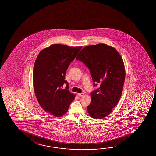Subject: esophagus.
Masks as SVG:
<instances>
[{
	"label": "esophagus",
	"mask_w": 156,
	"mask_h": 156,
	"mask_svg": "<svg viewBox=\"0 0 156 156\" xmlns=\"http://www.w3.org/2000/svg\"><path fill=\"white\" fill-rule=\"evenodd\" d=\"M84 94H85L83 93H78V95L79 96H83L84 95Z\"/></svg>",
	"instance_id": "obj_1"
}]
</instances>
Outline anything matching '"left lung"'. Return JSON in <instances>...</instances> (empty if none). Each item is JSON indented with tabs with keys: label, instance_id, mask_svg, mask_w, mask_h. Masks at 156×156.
<instances>
[{
	"label": "left lung",
	"instance_id": "8db88e82",
	"mask_svg": "<svg viewBox=\"0 0 156 156\" xmlns=\"http://www.w3.org/2000/svg\"><path fill=\"white\" fill-rule=\"evenodd\" d=\"M76 60L89 69L94 86L99 85L91 93L87 109L92 118L101 119L111 113L122 95L126 76L122 58L114 48L99 43L83 48Z\"/></svg>",
	"mask_w": 156,
	"mask_h": 156
}]
</instances>
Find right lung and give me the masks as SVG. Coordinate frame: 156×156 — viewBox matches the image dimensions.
Here are the masks:
<instances>
[{"label": "right lung", "instance_id": "right-lung-1", "mask_svg": "<svg viewBox=\"0 0 156 156\" xmlns=\"http://www.w3.org/2000/svg\"><path fill=\"white\" fill-rule=\"evenodd\" d=\"M82 47L53 44L42 50L33 68V87L37 99L43 109L56 117L69 109L76 95L69 90L65 74L70 63ZM66 84L65 89L63 86Z\"/></svg>", "mask_w": 156, "mask_h": 156}]
</instances>
